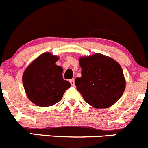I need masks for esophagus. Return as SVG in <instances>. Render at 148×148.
Returning <instances> with one entry per match:
<instances>
[{
	"label": "esophagus",
	"mask_w": 148,
	"mask_h": 148,
	"mask_svg": "<svg viewBox=\"0 0 148 148\" xmlns=\"http://www.w3.org/2000/svg\"><path fill=\"white\" fill-rule=\"evenodd\" d=\"M70 83H71V85H72V86H74V79H71V80H70Z\"/></svg>",
	"instance_id": "esophagus-1"
}]
</instances>
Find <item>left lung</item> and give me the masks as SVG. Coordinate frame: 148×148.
I'll return each instance as SVG.
<instances>
[{
	"label": "left lung",
	"instance_id": "8db88e82",
	"mask_svg": "<svg viewBox=\"0 0 148 148\" xmlns=\"http://www.w3.org/2000/svg\"><path fill=\"white\" fill-rule=\"evenodd\" d=\"M79 62L82 77L75 79V85L88 104L104 109L119 100L125 90V80L118 62L99 53L80 58Z\"/></svg>",
	"mask_w": 148,
	"mask_h": 148
}]
</instances>
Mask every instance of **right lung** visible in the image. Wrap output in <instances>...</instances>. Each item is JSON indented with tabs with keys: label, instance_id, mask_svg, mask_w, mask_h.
Masks as SVG:
<instances>
[{
	"label": "right lung",
	"instance_id": "1",
	"mask_svg": "<svg viewBox=\"0 0 148 148\" xmlns=\"http://www.w3.org/2000/svg\"><path fill=\"white\" fill-rule=\"evenodd\" d=\"M58 56L49 52L39 55L23 75V83L30 101L39 107H49L60 101L71 84L63 78V68L55 64Z\"/></svg>",
	"mask_w": 148,
	"mask_h": 148
}]
</instances>
